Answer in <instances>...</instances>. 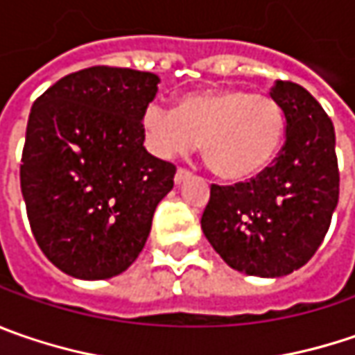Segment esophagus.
<instances>
[{
  "label": "esophagus",
  "mask_w": 355,
  "mask_h": 355,
  "mask_svg": "<svg viewBox=\"0 0 355 355\" xmlns=\"http://www.w3.org/2000/svg\"><path fill=\"white\" fill-rule=\"evenodd\" d=\"M187 178H191V173H189V171H184V168H178L177 175H175V184H182Z\"/></svg>",
  "instance_id": "34e87169"
}]
</instances>
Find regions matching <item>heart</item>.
<instances>
[{"label": "heart", "instance_id": "obj_1", "mask_svg": "<svg viewBox=\"0 0 355 355\" xmlns=\"http://www.w3.org/2000/svg\"><path fill=\"white\" fill-rule=\"evenodd\" d=\"M148 150L164 161L191 155L202 141L210 171L228 182L264 173L286 135L280 103L239 87H207L178 97L177 109L148 103L141 116Z\"/></svg>", "mask_w": 355, "mask_h": 355}]
</instances>
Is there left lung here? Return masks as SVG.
<instances>
[{
  "instance_id": "obj_1",
  "label": "left lung",
  "mask_w": 355,
  "mask_h": 355,
  "mask_svg": "<svg viewBox=\"0 0 355 355\" xmlns=\"http://www.w3.org/2000/svg\"><path fill=\"white\" fill-rule=\"evenodd\" d=\"M270 97L284 111V147L250 182L212 184L200 226L230 268L280 278L316 254L338 207L340 173L322 105L290 81H276Z\"/></svg>"
}]
</instances>
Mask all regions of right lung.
Returning <instances> with one entry per match:
<instances>
[{
	"instance_id": "1",
	"label": "right lung",
	"mask_w": 355,
	"mask_h": 355,
	"mask_svg": "<svg viewBox=\"0 0 355 355\" xmlns=\"http://www.w3.org/2000/svg\"><path fill=\"white\" fill-rule=\"evenodd\" d=\"M159 83L99 65L59 79L31 107L19 171L27 218L43 254L73 278L129 268L175 184V164L143 147L141 116Z\"/></svg>"
}]
</instances>
